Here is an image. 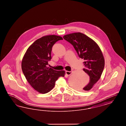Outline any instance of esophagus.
Returning <instances> with one entry per match:
<instances>
[{"label":"esophagus","instance_id":"esophagus-1","mask_svg":"<svg viewBox=\"0 0 126 126\" xmlns=\"http://www.w3.org/2000/svg\"><path fill=\"white\" fill-rule=\"evenodd\" d=\"M72 73V71H66V75L67 76H70Z\"/></svg>","mask_w":126,"mask_h":126}]
</instances>
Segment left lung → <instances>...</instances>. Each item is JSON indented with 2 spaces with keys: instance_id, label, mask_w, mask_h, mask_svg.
Masks as SVG:
<instances>
[{
  "instance_id": "1",
  "label": "left lung",
  "mask_w": 126,
  "mask_h": 126,
  "mask_svg": "<svg viewBox=\"0 0 126 126\" xmlns=\"http://www.w3.org/2000/svg\"><path fill=\"white\" fill-rule=\"evenodd\" d=\"M63 38L72 44L79 57L84 60L83 70L89 75L90 80L82 90L89 91L101 78L104 69L105 61L102 50L96 42L82 33H70Z\"/></svg>"
}]
</instances>
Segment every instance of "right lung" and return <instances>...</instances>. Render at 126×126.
Returning a JSON list of instances; mask_svg holds the SVG:
<instances>
[{
  "mask_svg": "<svg viewBox=\"0 0 126 126\" xmlns=\"http://www.w3.org/2000/svg\"><path fill=\"white\" fill-rule=\"evenodd\" d=\"M63 40L56 35L43 36L37 39L27 49L22 60V69L28 82L36 91L46 94L54 88L55 82L64 77V70L57 71L47 66L51 59L52 46Z\"/></svg>",
  "mask_w": 126,
  "mask_h": 126,
  "instance_id": "right-lung-1",
  "label": "right lung"
}]
</instances>
